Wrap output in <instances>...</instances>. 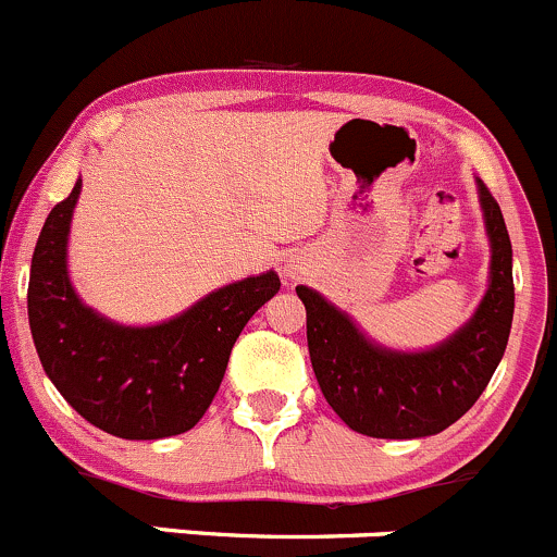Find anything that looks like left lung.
I'll return each mask as SVG.
<instances>
[{
    "label": "left lung",
    "instance_id": "left-lung-1",
    "mask_svg": "<svg viewBox=\"0 0 557 557\" xmlns=\"http://www.w3.org/2000/svg\"><path fill=\"white\" fill-rule=\"evenodd\" d=\"M491 240L488 292L474 317L429 351L405 354L372 343L348 313L297 286L306 306L308 351L332 410L367 437L416 440L456 423L480 399L512 330V244L498 203L478 180Z\"/></svg>",
    "mask_w": 557,
    "mask_h": 557
}]
</instances>
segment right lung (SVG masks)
<instances>
[{"mask_svg": "<svg viewBox=\"0 0 557 557\" xmlns=\"http://www.w3.org/2000/svg\"><path fill=\"white\" fill-rule=\"evenodd\" d=\"M83 180L53 206L32 257L28 326L45 372L85 421L123 440L187 432L220 392L246 321L278 292L273 271L211 292L154 326L114 324L85 306L66 271Z\"/></svg>", "mask_w": 557, "mask_h": 557, "instance_id": "1", "label": "right lung"}]
</instances>
